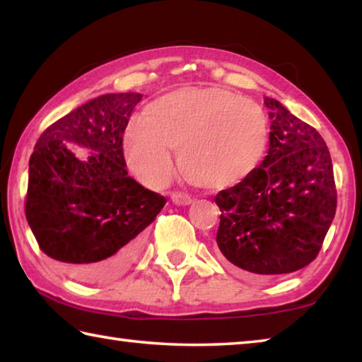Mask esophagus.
Returning <instances> with one entry per match:
<instances>
[{"label": "esophagus", "instance_id": "esophagus-1", "mask_svg": "<svg viewBox=\"0 0 362 362\" xmlns=\"http://www.w3.org/2000/svg\"><path fill=\"white\" fill-rule=\"evenodd\" d=\"M170 199H173L175 204H182V206H187V204H192L193 203L192 196L187 194V193H182V192L170 193Z\"/></svg>", "mask_w": 362, "mask_h": 362}]
</instances>
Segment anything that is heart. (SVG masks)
<instances>
[{
  "label": "heart",
  "mask_w": 362,
  "mask_h": 362,
  "mask_svg": "<svg viewBox=\"0 0 362 362\" xmlns=\"http://www.w3.org/2000/svg\"><path fill=\"white\" fill-rule=\"evenodd\" d=\"M268 121L254 100L223 88H183L159 97L126 126L127 166L146 185H164L179 148L183 175L196 185L226 188L260 166Z\"/></svg>",
  "instance_id": "b5f03b06"
}]
</instances>
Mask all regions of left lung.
I'll list each match as a JSON object with an SVG mask.
<instances>
[{
	"mask_svg": "<svg viewBox=\"0 0 362 362\" xmlns=\"http://www.w3.org/2000/svg\"><path fill=\"white\" fill-rule=\"evenodd\" d=\"M268 155L246 180L218 192L217 246L249 273L286 274L310 265L337 209L330 153L315 127L265 97Z\"/></svg>",
	"mask_w": 362,
	"mask_h": 362,
	"instance_id": "8db88e82",
	"label": "left lung"
}]
</instances>
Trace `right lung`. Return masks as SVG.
Segmentation results:
<instances>
[{
  "label": "right lung",
  "mask_w": 362,
  "mask_h": 362,
  "mask_svg": "<svg viewBox=\"0 0 362 362\" xmlns=\"http://www.w3.org/2000/svg\"><path fill=\"white\" fill-rule=\"evenodd\" d=\"M140 100L126 93L84 103L52 122L30 156L27 222L42 252L81 283L118 278L166 204L127 175L122 136Z\"/></svg>",
  "instance_id": "obj_1"
}]
</instances>
